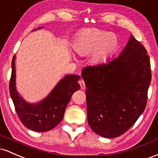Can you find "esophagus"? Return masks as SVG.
Returning a JSON list of instances; mask_svg holds the SVG:
<instances>
[{
	"label": "esophagus",
	"instance_id": "obj_1",
	"mask_svg": "<svg viewBox=\"0 0 158 158\" xmlns=\"http://www.w3.org/2000/svg\"><path fill=\"white\" fill-rule=\"evenodd\" d=\"M79 85H80V87H81V89L84 90L85 88V81L82 80V79H81V80H79Z\"/></svg>",
	"mask_w": 158,
	"mask_h": 158
}]
</instances>
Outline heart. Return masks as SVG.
<instances>
[{
  "instance_id": "obj_1",
  "label": "heart",
  "mask_w": 158,
  "mask_h": 158,
  "mask_svg": "<svg viewBox=\"0 0 158 158\" xmlns=\"http://www.w3.org/2000/svg\"><path fill=\"white\" fill-rule=\"evenodd\" d=\"M119 39L116 34L99 30L85 29L78 33L73 49L80 56L90 54V60L97 64L106 61L117 51Z\"/></svg>"
}]
</instances>
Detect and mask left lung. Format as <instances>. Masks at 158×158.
<instances>
[{
    "instance_id": "1",
    "label": "left lung",
    "mask_w": 158,
    "mask_h": 158,
    "mask_svg": "<svg viewBox=\"0 0 158 158\" xmlns=\"http://www.w3.org/2000/svg\"><path fill=\"white\" fill-rule=\"evenodd\" d=\"M147 50L131 35L118 57L81 70L91 129L106 138L126 132L144 111L152 73Z\"/></svg>"
}]
</instances>
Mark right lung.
<instances>
[{
	"label": "right lung",
	"instance_id": "add662e5",
	"mask_svg": "<svg viewBox=\"0 0 158 158\" xmlns=\"http://www.w3.org/2000/svg\"><path fill=\"white\" fill-rule=\"evenodd\" d=\"M15 60V56H14L9 88L10 97L20 120L23 126L32 131H50L62 120L66 107L72 95L80 89V85L78 83L80 77L78 75L65 76L48 97L36 104H30L27 102L16 90Z\"/></svg>",
	"mask_w": 158,
	"mask_h": 158
}]
</instances>
